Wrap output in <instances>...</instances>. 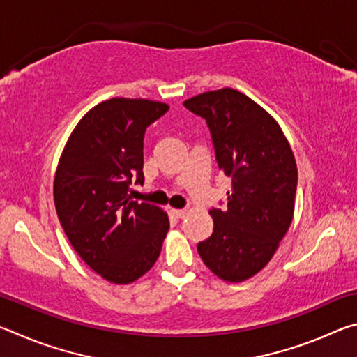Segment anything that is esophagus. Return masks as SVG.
<instances>
[{
  "instance_id": "34e87169",
  "label": "esophagus",
  "mask_w": 357,
  "mask_h": 357,
  "mask_svg": "<svg viewBox=\"0 0 357 357\" xmlns=\"http://www.w3.org/2000/svg\"><path fill=\"white\" fill-rule=\"evenodd\" d=\"M170 213L176 217V219H183V217L185 215V209H172Z\"/></svg>"
}]
</instances>
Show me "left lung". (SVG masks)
Here are the masks:
<instances>
[{
  "instance_id": "1",
  "label": "left lung",
  "mask_w": 357,
  "mask_h": 357,
  "mask_svg": "<svg viewBox=\"0 0 357 357\" xmlns=\"http://www.w3.org/2000/svg\"><path fill=\"white\" fill-rule=\"evenodd\" d=\"M206 119L220 170L231 178L225 209L213 208L214 231L198 243L204 264L227 282L259 273L293 220L298 168L280 126L245 94L231 88L184 102Z\"/></svg>"
}]
</instances>
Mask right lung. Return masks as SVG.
<instances>
[{
  "label": "right lung",
  "instance_id": "obj_1",
  "mask_svg": "<svg viewBox=\"0 0 357 357\" xmlns=\"http://www.w3.org/2000/svg\"><path fill=\"white\" fill-rule=\"evenodd\" d=\"M168 105L113 98L91 108L72 132L53 184L66 236L94 273L130 283L153 268L167 236V214L130 200V184H143V140Z\"/></svg>",
  "mask_w": 357,
  "mask_h": 357
}]
</instances>
